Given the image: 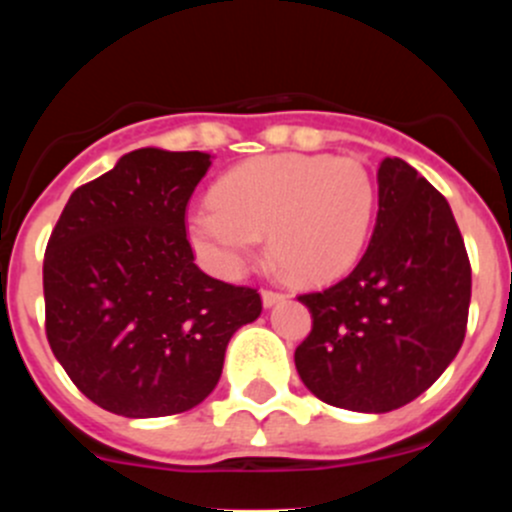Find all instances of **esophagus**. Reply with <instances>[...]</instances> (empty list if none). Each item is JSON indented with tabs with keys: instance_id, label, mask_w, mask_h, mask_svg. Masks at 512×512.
<instances>
[{
	"instance_id": "34e87169",
	"label": "esophagus",
	"mask_w": 512,
	"mask_h": 512,
	"mask_svg": "<svg viewBox=\"0 0 512 512\" xmlns=\"http://www.w3.org/2000/svg\"><path fill=\"white\" fill-rule=\"evenodd\" d=\"M285 294L282 292H275V289H262V304H265V307H275V304H280V302H285Z\"/></svg>"
}]
</instances>
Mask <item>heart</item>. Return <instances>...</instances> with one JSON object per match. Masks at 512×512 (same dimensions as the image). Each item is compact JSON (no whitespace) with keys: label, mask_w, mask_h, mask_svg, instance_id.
<instances>
[{"label":"heart","mask_w":512,"mask_h":512,"mask_svg":"<svg viewBox=\"0 0 512 512\" xmlns=\"http://www.w3.org/2000/svg\"><path fill=\"white\" fill-rule=\"evenodd\" d=\"M376 200L361 160L277 153L225 173L213 203L190 210L185 232L195 255L223 277L242 275L267 235L270 257L289 280L322 285L364 255Z\"/></svg>","instance_id":"1"}]
</instances>
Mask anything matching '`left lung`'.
I'll return each mask as SVG.
<instances>
[{"label":"left lung","instance_id":"obj_1","mask_svg":"<svg viewBox=\"0 0 512 512\" xmlns=\"http://www.w3.org/2000/svg\"><path fill=\"white\" fill-rule=\"evenodd\" d=\"M379 213L359 265L302 294L312 332L294 352L324 404L386 414L421 396L466 337L471 262L448 200L401 158L379 165Z\"/></svg>","mask_w":512,"mask_h":512}]
</instances>
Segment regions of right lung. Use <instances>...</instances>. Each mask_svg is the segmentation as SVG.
Wrapping results in <instances>:
<instances>
[{
  "instance_id": "add662e5",
  "label": "right lung",
  "mask_w": 512,
  "mask_h": 512,
  "mask_svg": "<svg viewBox=\"0 0 512 512\" xmlns=\"http://www.w3.org/2000/svg\"><path fill=\"white\" fill-rule=\"evenodd\" d=\"M210 153L138 148L71 193L44 255L46 339L96 406L173 416L218 386L227 342L260 317L257 289L195 265L185 205Z\"/></svg>"
}]
</instances>
